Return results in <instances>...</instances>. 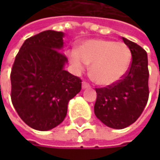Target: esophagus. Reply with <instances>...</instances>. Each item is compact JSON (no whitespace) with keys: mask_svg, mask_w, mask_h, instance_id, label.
I'll list each match as a JSON object with an SVG mask.
<instances>
[{"mask_svg":"<svg viewBox=\"0 0 160 160\" xmlns=\"http://www.w3.org/2000/svg\"><path fill=\"white\" fill-rule=\"evenodd\" d=\"M90 87H91V85H90L89 82H87V81L82 82V89H87V88H90Z\"/></svg>","mask_w":160,"mask_h":160,"instance_id":"obj_1","label":"esophagus"}]
</instances>
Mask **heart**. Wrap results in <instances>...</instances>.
<instances>
[{
    "mask_svg": "<svg viewBox=\"0 0 160 160\" xmlns=\"http://www.w3.org/2000/svg\"><path fill=\"white\" fill-rule=\"evenodd\" d=\"M69 57L73 67L81 71L92 64L91 76L100 85H110L120 80L127 72L132 52L123 42L109 40H90L78 51H71Z\"/></svg>",
    "mask_w": 160,
    "mask_h": 160,
    "instance_id": "heart-1",
    "label": "heart"
}]
</instances>
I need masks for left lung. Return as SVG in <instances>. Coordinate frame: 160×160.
I'll use <instances>...</instances> for the list:
<instances>
[{
  "mask_svg": "<svg viewBox=\"0 0 160 160\" xmlns=\"http://www.w3.org/2000/svg\"><path fill=\"white\" fill-rule=\"evenodd\" d=\"M132 52V61L125 75L115 83L95 88L97 97L94 114L105 125L124 129L135 122L148 101V61L140 45L122 38Z\"/></svg>",
  "mask_w": 160,
  "mask_h": 160,
  "instance_id": "8db88e82",
  "label": "left lung"
}]
</instances>
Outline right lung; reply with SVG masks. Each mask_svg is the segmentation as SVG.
Returning a JSON list of instances; mask_svg holds the SVG:
<instances>
[{
	"label": "right lung",
	"mask_w": 160,
	"mask_h": 160,
	"mask_svg": "<svg viewBox=\"0 0 160 160\" xmlns=\"http://www.w3.org/2000/svg\"><path fill=\"white\" fill-rule=\"evenodd\" d=\"M64 33L42 31L25 41L11 70V100L21 119L32 129L48 131L67 116L68 104L81 90V80L64 69L60 52Z\"/></svg>",
	"instance_id": "add662e5"
}]
</instances>
